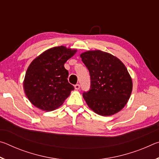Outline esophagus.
I'll list each match as a JSON object with an SVG mask.
<instances>
[{
  "label": "esophagus",
  "mask_w": 159,
  "mask_h": 159,
  "mask_svg": "<svg viewBox=\"0 0 159 159\" xmlns=\"http://www.w3.org/2000/svg\"><path fill=\"white\" fill-rule=\"evenodd\" d=\"M74 88H75V89H76V90H79L80 89V85L79 84V83H78V84H76L74 85Z\"/></svg>",
  "instance_id": "34e87169"
}]
</instances>
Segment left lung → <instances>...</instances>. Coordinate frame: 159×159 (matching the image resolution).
I'll use <instances>...</instances> for the list:
<instances>
[{
	"instance_id": "left-lung-1",
	"label": "left lung",
	"mask_w": 159,
	"mask_h": 159,
	"mask_svg": "<svg viewBox=\"0 0 159 159\" xmlns=\"http://www.w3.org/2000/svg\"><path fill=\"white\" fill-rule=\"evenodd\" d=\"M80 57L90 76V88L83 93L90 108L104 116L121 110L133 89L130 74L122 61L100 50L88 51Z\"/></svg>"
}]
</instances>
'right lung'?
Listing matches in <instances>:
<instances>
[{"instance_id":"right-lung-1","label":"right lung","mask_w":159,"mask_h":159,"mask_svg":"<svg viewBox=\"0 0 159 159\" xmlns=\"http://www.w3.org/2000/svg\"><path fill=\"white\" fill-rule=\"evenodd\" d=\"M76 52L64 46L55 47L31 63L25 75L24 88L34 106L44 111H52L61 105L74 90L68 81L69 72L64 65Z\"/></svg>"}]
</instances>
